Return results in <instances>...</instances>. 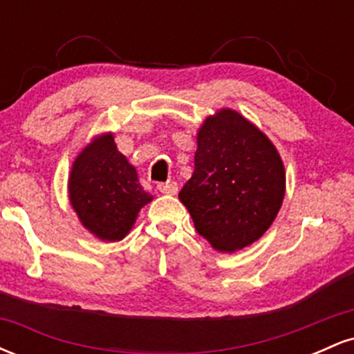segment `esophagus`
<instances>
[{
  "mask_svg": "<svg viewBox=\"0 0 354 354\" xmlns=\"http://www.w3.org/2000/svg\"><path fill=\"white\" fill-rule=\"evenodd\" d=\"M158 189H160L163 194H176L178 193V185L174 181L158 183Z\"/></svg>",
  "mask_w": 354,
  "mask_h": 354,
  "instance_id": "1",
  "label": "esophagus"
}]
</instances>
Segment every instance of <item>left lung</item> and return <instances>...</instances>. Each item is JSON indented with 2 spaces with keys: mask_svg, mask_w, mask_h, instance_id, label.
I'll list each match as a JSON object with an SVG mask.
<instances>
[{
  "mask_svg": "<svg viewBox=\"0 0 354 354\" xmlns=\"http://www.w3.org/2000/svg\"><path fill=\"white\" fill-rule=\"evenodd\" d=\"M284 183L273 143L236 111L221 109L198 133L194 171L180 200L198 234L231 253L270 228L281 208Z\"/></svg>",
  "mask_w": 354,
  "mask_h": 354,
  "instance_id": "1",
  "label": "left lung"
}]
</instances>
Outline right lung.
<instances>
[{"mask_svg":"<svg viewBox=\"0 0 354 354\" xmlns=\"http://www.w3.org/2000/svg\"><path fill=\"white\" fill-rule=\"evenodd\" d=\"M70 200L86 228L104 241L124 238L138 211L153 200L138 181L136 169L118 151L111 135L93 141L76 158Z\"/></svg>","mask_w":354,"mask_h":354,"instance_id":"right-lung-1","label":"right lung"}]
</instances>
